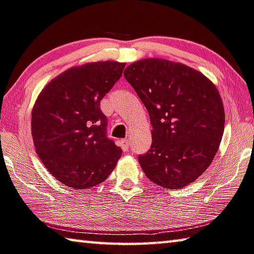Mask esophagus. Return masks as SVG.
I'll list each match as a JSON object with an SVG mask.
<instances>
[{
    "mask_svg": "<svg viewBox=\"0 0 254 254\" xmlns=\"http://www.w3.org/2000/svg\"><path fill=\"white\" fill-rule=\"evenodd\" d=\"M130 144H131V143H130V140H128V139H123L122 140V149L124 151H127Z\"/></svg>",
    "mask_w": 254,
    "mask_h": 254,
    "instance_id": "obj_1",
    "label": "esophagus"
}]
</instances>
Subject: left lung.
I'll list each match as a JSON object with an SVG mask.
<instances>
[{"label":"left lung","mask_w":254,"mask_h":254,"mask_svg":"<svg viewBox=\"0 0 254 254\" xmlns=\"http://www.w3.org/2000/svg\"><path fill=\"white\" fill-rule=\"evenodd\" d=\"M124 77L150 115L152 144L139 155L143 172L164 189H181L213 161L224 131V108L215 85L182 63L143 59Z\"/></svg>","instance_id":"obj_1"}]
</instances>
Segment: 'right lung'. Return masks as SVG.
Instances as JSON below:
<instances>
[{"label": "right lung", "mask_w": 254, "mask_h": 254, "mask_svg": "<svg viewBox=\"0 0 254 254\" xmlns=\"http://www.w3.org/2000/svg\"><path fill=\"white\" fill-rule=\"evenodd\" d=\"M126 63H87L51 81L32 110V136L39 158L60 182L89 189L107 179L121 147L107 135L101 100L121 77Z\"/></svg>", "instance_id": "add662e5"}]
</instances>
